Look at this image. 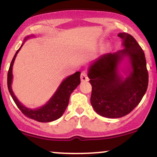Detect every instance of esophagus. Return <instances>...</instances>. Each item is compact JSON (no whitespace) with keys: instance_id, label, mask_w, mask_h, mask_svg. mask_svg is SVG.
<instances>
[{"instance_id":"34e87169","label":"esophagus","mask_w":157,"mask_h":157,"mask_svg":"<svg viewBox=\"0 0 157 157\" xmlns=\"http://www.w3.org/2000/svg\"><path fill=\"white\" fill-rule=\"evenodd\" d=\"M80 79L82 82H86V81L89 80V77H88V75L86 71H82V72L81 73Z\"/></svg>"}]
</instances>
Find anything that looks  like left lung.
I'll return each instance as SVG.
<instances>
[{
    "label": "left lung",
    "instance_id": "1",
    "mask_svg": "<svg viewBox=\"0 0 157 157\" xmlns=\"http://www.w3.org/2000/svg\"><path fill=\"white\" fill-rule=\"evenodd\" d=\"M122 49L102 55L88 70L92 86L91 104L100 116L120 118L140 103L148 84L143 50L129 34L119 33Z\"/></svg>",
    "mask_w": 157,
    "mask_h": 157
}]
</instances>
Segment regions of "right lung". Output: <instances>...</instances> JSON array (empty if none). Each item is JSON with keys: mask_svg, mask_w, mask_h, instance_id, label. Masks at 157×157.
Returning a JSON list of instances; mask_svg holds the SVG:
<instances>
[{"mask_svg": "<svg viewBox=\"0 0 157 157\" xmlns=\"http://www.w3.org/2000/svg\"><path fill=\"white\" fill-rule=\"evenodd\" d=\"M34 37H35V35L26 36L23 40V42L21 47L16 52L15 55L11 62L10 68H9L8 76H7V86H8L9 91H10L14 102H15L18 109L22 111L25 116L37 122H48L57 120L63 114L68 105L70 95L80 83V71H77L73 75L65 78L61 82L55 94L44 105L39 108H36V109H30V108H27L26 106L23 105L15 96L12 89V80H13L12 67H13L16 56L21 50V48H22L24 43L27 40L34 38Z\"/></svg>", "mask_w": 157, "mask_h": 157, "instance_id": "obj_1", "label": "right lung"}]
</instances>
